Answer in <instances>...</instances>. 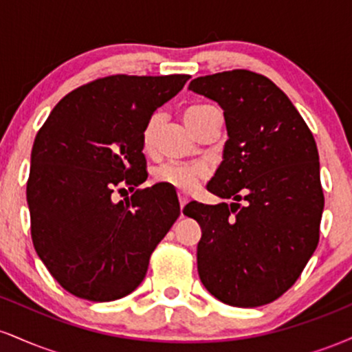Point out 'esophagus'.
<instances>
[{"mask_svg": "<svg viewBox=\"0 0 352 352\" xmlns=\"http://www.w3.org/2000/svg\"><path fill=\"white\" fill-rule=\"evenodd\" d=\"M179 204H180V212H182L185 205L188 204V197L184 195V193H179Z\"/></svg>", "mask_w": 352, "mask_h": 352, "instance_id": "obj_1", "label": "esophagus"}]
</instances>
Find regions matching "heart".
Instances as JSON below:
<instances>
[{
	"instance_id": "heart-1",
	"label": "heart",
	"mask_w": 352,
	"mask_h": 352,
	"mask_svg": "<svg viewBox=\"0 0 352 352\" xmlns=\"http://www.w3.org/2000/svg\"><path fill=\"white\" fill-rule=\"evenodd\" d=\"M212 106L207 104H197V106H190L187 111L184 112V119L190 131L195 129V125L200 122L201 117L208 112H212ZM160 122H162V116L159 112H155L151 119L145 124L144 132H142V144L145 151H151L155 145L157 139V131H159ZM208 175V168L204 164H188V162H167L162 164L160 167L155 168L153 177L157 182L165 185H170V187L182 190V192H192L199 187V184L205 177Z\"/></svg>"
}]
</instances>
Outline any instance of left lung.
Returning a JSON list of instances; mask_svg holds the SVG:
<instances>
[{
	"instance_id": "obj_1",
	"label": "left lung",
	"mask_w": 352,
	"mask_h": 352,
	"mask_svg": "<svg viewBox=\"0 0 352 352\" xmlns=\"http://www.w3.org/2000/svg\"><path fill=\"white\" fill-rule=\"evenodd\" d=\"M188 89L223 109L228 140L207 188L233 200L184 208L201 228L200 280L230 306L268 305L296 283L318 246L324 195L316 142L288 96L265 76L217 72Z\"/></svg>"
}]
</instances>
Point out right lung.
I'll use <instances>...</instances> for the list:
<instances>
[{"label":"right lung","instance_id":"1","mask_svg":"<svg viewBox=\"0 0 352 352\" xmlns=\"http://www.w3.org/2000/svg\"><path fill=\"white\" fill-rule=\"evenodd\" d=\"M188 79H96L64 96L39 129L26 187L31 238L52 278L74 296L104 302L134 292L179 218V200L160 184L117 204L112 193L147 179L145 124Z\"/></svg>","mask_w":352,"mask_h":352}]
</instances>
